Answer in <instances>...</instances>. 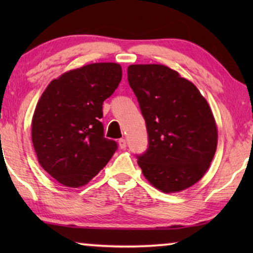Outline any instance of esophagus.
<instances>
[{
	"mask_svg": "<svg viewBox=\"0 0 253 253\" xmlns=\"http://www.w3.org/2000/svg\"><path fill=\"white\" fill-rule=\"evenodd\" d=\"M119 146L122 148V150H124V148L126 147V140L123 139V138H121V139H119Z\"/></svg>",
	"mask_w": 253,
	"mask_h": 253,
	"instance_id": "obj_1",
	"label": "esophagus"
}]
</instances>
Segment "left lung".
<instances>
[{
    "label": "left lung",
    "mask_w": 253,
    "mask_h": 253,
    "mask_svg": "<svg viewBox=\"0 0 253 253\" xmlns=\"http://www.w3.org/2000/svg\"><path fill=\"white\" fill-rule=\"evenodd\" d=\"M127 81L146 122L143 175L166 193L181 192L205 175L217 145L212 109L196 85L162 64H131Z\"/></svg>",
    "instance_id": "obj_1"
}]
</instances>
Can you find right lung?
<instances>
[{
    "label": "right lung",
    "mask_w": 253,
    "mask_h": 253,
    "mask_svg": "<svg viewBox=\"0 0 253 253\" xmlns=\"http://www.w3.org/2000/svg\"><path fill=\"white\" fill-rule=\"evenodd\" d=\"M122 79L120 64L92 63L53 79L37 103L32 143L41 167L79 188L108 164L117 144L103 137L102 103Z\"/></svg>",
    "instance_id": "obj_1"
}]
</instances>
